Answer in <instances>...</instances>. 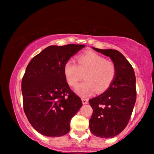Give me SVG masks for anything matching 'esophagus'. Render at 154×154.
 Returning a JSON list of instances; mask_svg holds the SVG:
<instances>
[{"mask_svg": "<svg viewBox=\"0 0 154 154\" xmlns=\"http://www.w3.org/2000/svg\"><path fill=\"white\" fill-rule=\"evenodd\" d=\"M82 103L83 104V105H85V104H88V99H87V98H82Z\"/></svg>", "mask_w": 154, "mask_h": 154, "instance_id": "esophagus-1", "label": "esophagus"}]
</instances>
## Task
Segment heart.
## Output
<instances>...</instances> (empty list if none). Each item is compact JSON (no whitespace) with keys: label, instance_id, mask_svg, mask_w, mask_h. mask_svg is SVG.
<instances>
[{"label":"heart","instance_id":"1","mask_svg":"<svg viewBox=\"0 0 154 154\" xmlns=\"http://www.w3.org/2000/svg\"><path fill=\"white\" fill-rule=\"evenodd\" d=\"M64 73L68 83L72 87L78 84L84 75L85 81L75 88L81 96H88L95 92H104L110 87L116 75V67L104 57L90 51L77 58V64L72 60L66 62Z\"/></svg>","mask_w":154,"mask_h":154}]
</instances>
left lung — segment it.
<instances>
[{"instance_id":"1","label":"left lung","mask_w":154,"mask_h":154,"mask_svg":"<svg viewBox=\"0 0 154 154\" xmlns=\"http://www.w3.org/2000/svg\"><path fill=\"white\" fill-rule=\"evenodd\" d=\"M92 49L111 58L116 75L107 90L89 100L93 109L90 129L97 137L112 138L123 131L131 117L137 98L136 77L132 65L118 50Z\"/></svg>"}]
</instances>
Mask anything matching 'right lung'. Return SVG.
Instances as JSON below:
<instances>
[{
	"mask_svg": "<svg viewBox=\"0 0 154 154\" xmlns=\"http://www.w3.org/2000/svg\"><path fill=\"white\" fill-rule=\"evenodd\" d=\"M85 45H51L31 60L22 81L24 113L36 131L46 137L63 136L82 102L69 88L64 66Z\"/></svg>",
	"mask_w": 154,
	"mask_h": 154,
	"instance_id": "obj_1",
	"label": "right lung"
}]
</instances>
